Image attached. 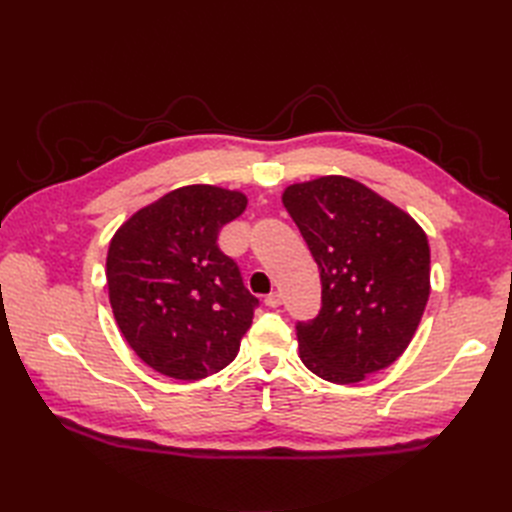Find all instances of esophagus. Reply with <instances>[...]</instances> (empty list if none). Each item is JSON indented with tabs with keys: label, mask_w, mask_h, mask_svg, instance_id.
I'll return each mask as SVG.
<instances>
[{
	"label": "esophagus",
	"mask_w": 512,
	"mask_h": 512,
	"mask_svg": "<svg viewBox=\"0 0 512 512\" xmlns=\"http://www.w3.org/2000/svg\"><path fill=\"white\" fill-rule=\"evenodd\" d=\"M265 305H267V307H280V305H282L280 292H271V294H267V297H265Z\"/></svg>",
	"instance_id": "obj_1"
}]
</instances>
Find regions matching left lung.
Returning a JSON list of instances; mask_svg holds the SVG:
<instances>
[{"label":"left lung","mask_w":512,"mask_h":512,"mask_svg":"<svg viewBox=\"0 0 512 512\" xmlns=\"http://www.w3.org/2000/svg\"><path fill=\"white\" fill-rule=\"evenodd\" d=\"M282 203L320 269L322 307L297 324L303 365L354 384L395 363L429 299V243L410 215L342 175L292 183Z\"/></svg>","instance_id":"left-lung-1"}]
</instances>
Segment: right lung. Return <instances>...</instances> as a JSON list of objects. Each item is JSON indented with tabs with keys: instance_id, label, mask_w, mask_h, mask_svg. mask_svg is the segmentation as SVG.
<instances>
[{
	"instance_id": "add662e5",
	"label": "right lung",
	"mask_w": 512,
	"mask_h": 512,
	"mask_svg": "<svg viewBox=\"0 0 512 512\" xmlns=\"http://www.w3.org/2000/svg\"><path fill=\"white\" fill-rule=\"evenodd\" d=\"M243 192L183 185L123 222L108 245L106 284L130 348L175 380H200L235 361L258 299L218 247Z\"/></svg>"
}]
</instances>
